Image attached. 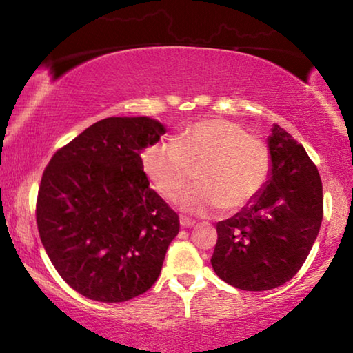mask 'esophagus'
<instances>
[{
	"label": "esophagus",
	"instance_id": "34e87169",
	"mask_svg": "<svg viewBox=\"0 0 353 353\" xmlns=\"http://www.w3.org/2000/svg\"><path fill=\"white\" fill-rule=\"evenodd\" d=\"M181 225L182 227H187V229H191V227H194L196 223L193 219H190L187 216H181Z\"/></svg>",
	"mask_w": 353,
	"mask_h": 353
}]
</instances>
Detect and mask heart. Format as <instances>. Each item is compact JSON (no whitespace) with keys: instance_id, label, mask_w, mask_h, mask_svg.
<instances>
[{"instance_id":"1","label":"heart","mask_w":353,"mask_h":353,"mask_svg":"<svg viewBox=\"0 0 353 353\" xmlns=\"http://www.w3.org/2000/svg\"><path fill=\"white\" fill-rule=\"evenodd\" d=\"M270 151L244 128L223 118H208L177 135L152 143L141 154V168L154 190L174 201L198 166L199 183L185 191L182 210L207 216L227 205H246L270 174Z\"/></svg>"}]
</instances>
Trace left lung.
Here are the masks:
<instances>
[{
    "mask_svg": "<svg viewBox=\"0 0 353 353\" xmlns=\"http://www.w3.org/2000/svg\"><path fill=\"white\" fill-rule=\"evenodd\" d=\"M270 174L252 201L216 224V276L244 291L277 288L307 260L322 223V182L302 145L277 124L268 137Z\"/></svg>",
    "mask_w": 353,
    "mask_h": 353,
    "instance_id": "left-lung-1",
    "label": "left lung"
}]
</instances>
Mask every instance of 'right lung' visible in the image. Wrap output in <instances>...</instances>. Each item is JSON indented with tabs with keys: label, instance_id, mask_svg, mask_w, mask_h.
Segmentation results:
<instances>
[{
	"label": "right lung",
	"instance_id": "add662e5",
	"mask_svg": "<svg viewBox=\"0 0 353 353\" xmlns=\"http://www.w3.org/2000/svg\"><path fill=\"white\" fill-rule=\"evenodd\" d=\"M166 128L149 117H110L52 155L37 198L40 240L71 288L124 302L159 279L179 216L149 187L141 151Z\"/></svg>",
	"mask_w": 353,
	"mask_h": 353
}]
</instances>
